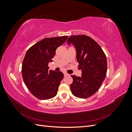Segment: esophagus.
<instances>
[{
	"label": "esophagus",
	"mask_w": 132,
	"mask_h": 132,
	"mask_svg": "<svg viewBox=\"0 0 132 132\" xmlns=\"http://www.w3.org/2000/svg\"><path fill=\"white\" fill-rule=\"evenodd\" d=\"M64 77H66V76H68L69 74L67 73H64Z\"/></svg>",
	"instance_id": "1"
}]
</instances>
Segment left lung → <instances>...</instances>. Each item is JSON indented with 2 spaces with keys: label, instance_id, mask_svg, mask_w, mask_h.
Here are the masks:
<instances>
[{
  "label": "left lung",
  "instance_id": "1",
  "mask_svg": "<svg viewBox=\"0 0 132 132\" xmlns=\"http://www.w3.org/2000/svg\"><path fill=\"white\" fill-rule=\"evenodd\" d=\"M67 42L75 46L78 67L82 70L81 77L71 75L73 79L70 86L71 93L78 98L89 97L99 89L106 78V55L98 44L86 35L71 36Z\"/></svg>",
  "mask_w": 132,
  "mask_h": 132
}]
</instances>
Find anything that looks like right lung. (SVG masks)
<instances>
[{
  "mask_svg": "<svg viewBox=\"0 0 132 132\" xmlns=\"http://www.w3.org/2000/svg\"><path fill=\"white\" fill-rule=\"evenodd\" d=\"M68 36L43 38L26 52L22 64V75L25 84L34 96L48 100L56 96L64 74L61 71L48 70L57 48Z\"/></svg>",
  "mask_w": 132,
  "mask_h": 132,
  "instance_id": "obj_1",
  "label": "right lung"
}]
</instances>
